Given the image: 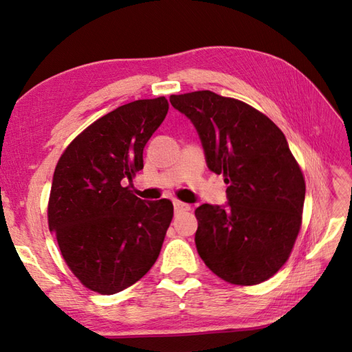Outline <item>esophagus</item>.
Wrapping results in <instances>:
<instances>
[{
  "instance_id": "esophagus-1",
  "label": "esophagus",
  "mask_w": 352,
  "mask_h": 352,
  "mask_svg": "<svg viewBox=\"0 0 352 352\" xmlns=\"http://www.w3.org/2000/svg\"><path fill=\"white\" fill-rule=\"evenodd\" d=\"M174 208H175L177 213L189 212L190 210V206L186 204V203H182V201H174Z\"/></svg>"
}]
</instances>
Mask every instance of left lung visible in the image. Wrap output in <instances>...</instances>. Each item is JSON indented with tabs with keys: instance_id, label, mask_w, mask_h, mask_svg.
I'll list each match as a JSON object with an SVG mask.
<instances>
[{
	"instance_id": "left-lung-1",
	"label": "left lung",
	"mask_w": 352,
	"mask_h": 352,
	"mask_svg": "<svg viewBox=\"0 0 352 352\" xmlns=\"http://www.w3.org/2000/svg\"><path fill=\"white\" fill-rule=\"evenodd\" d=\"M199 134L228 206L195 210L199 257L219 278L263 283L286 263L302 222L305 182L283 131L250 104L210 91L170 95Z\"/></svg>"
}]
</instances>
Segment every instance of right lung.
I'll return each mask as SVG.
<instances>
[{
    "mask_svg": "<svg viewBox=\"0 0 352 352\" xmlns=\"http://www.w3.org/2000/svg\"><path fill=\"white\" fill-rule=\"evenodd\" d=\"M168 109L164 96L124 104L81 131L57 162L50 231L72 274L101 295L153 267L174 216L169 199L145 203L124 188L144 168V148Z\"/></svg>",
    "mask_w": 352,
    "mask_h": 352,
    "instance_id": "right-lung-1",
    "label": "right lung"
}]
</instances>
